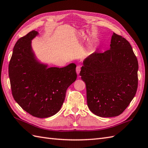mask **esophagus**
Segmentation results:
<instances>
[{
	"label": "esophagus",
	"mask_w": 148,
	"mask_h": 148,
	"mask_svg": "<svg viewBox=\"0 0 148 148\" xmlns=\"http://www.w3.org/2000/svg\"><path fill=\"white\" fill-rule=\"evenodd\" d=\"M81 71V66H77L76 67V73L77 74H79V73H80Z\"/></svg>",
	"instance_id": "1"
}]
</instances>
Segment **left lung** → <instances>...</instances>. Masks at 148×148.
<instances>
[{"mask_svg":"<svg viewBox=\"0 0 148 148\" xmlns=\"http://www.w3.org/2000/svg\"><path fill=\"white\" fill-rule=\"evenodd\" d=\"M138 71V59L130 43L114 32L110 49L88 57L79 74L86 83L90 111L104 117L122 114L137 91Z\"/></svg>","mask_w":148,"mask_h":148,"instance_id":"obj_1","label":"left lung"}]
</instances>
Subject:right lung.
I'll use <instances>...</instances> for the list:
<instances>
[{"label":"right lung","mask_w":148,"mask_h":148,"mask_svg":"<svg viewBox=\"0 0 148 148\" xmlns=\"http://www.w3.org/2000/svg\"><path fill=\"white\" fill-rule=\"evenodd\" d=\"M37 34L32 31L17 41L9 75L15 101L32 116L45 118L61 108L67 88L76 80V66L72 63L62 68H47L39 63L31 47V40Z\"/></svg>","instance_id":"obj_1"}]
</instances>
